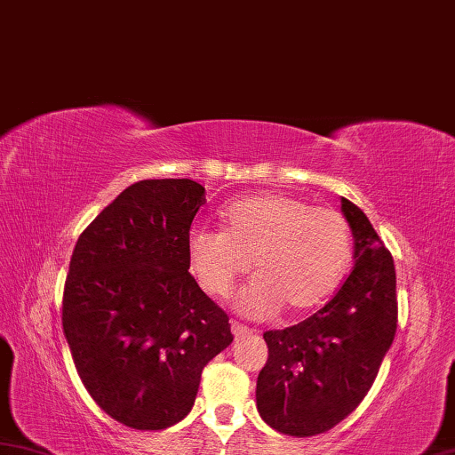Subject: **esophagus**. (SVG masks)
Listing matches in <instances>:
<instances>
[{
  "mask_svg": "<svg viewBox=\"0 0 455 455\" xmlns=\"http://www.w3.org/2000/svg\"><path fill=\"white\" fill-rule=\"evenodd\" d=\"M231 332H234L235 340H239V339L247 337V334H251V329L245 327V324H242V323H237V321H231Z\"/></svg>",
  "mask_w": 455,
  "mask_h": 455,
  "instance_id": "1",
  "label": "esophagus"
}]
</instances>
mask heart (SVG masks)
<instances>
[{
  "label": "heart",
  "mask_w": 455,
  "mask_h": 455,
  "mask_svg": "<svg viewBox=\"0 0 455 455\" xmlns=\"http://www.w3.org/2000/svg\"><path fill=\"white\" fill-rule=\"evenodd\" d=\"M350 251L353 235L339 212L285 194L234 202L226 210V231L196 228L188 237L192 271L210 295L228 297L251 265L257 275L239 293L237 307L255 319L283 305L305 313L327 301Z\"/></svg>",
  "instance_id": "obj_1"
}]
</instances>
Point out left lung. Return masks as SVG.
Segmentation results:
<instances>
[{
  "label": "left lung",
  "mask_w": 455,
  "mask_h": 455,
  "mask_svg": "<svg viewBox=\"0 0 455 455\" xmlns=\"http://www.w3.org/2000/svg\"><path fill=\"white\" fill-rule=\"evenodd\" d=\"M355 267L331 301L283 331H265L257 410L273 430L308 438L345 419L371 390L396 334V271L364 212L340 198Z\"/></svg>",
  "instance_id": "1"
}]
</instances>
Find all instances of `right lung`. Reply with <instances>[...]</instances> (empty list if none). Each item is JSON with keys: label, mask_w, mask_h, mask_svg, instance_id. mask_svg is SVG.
Listing matches in <instances>:
<instances>
[{"label": "right lung", "mask_w": 455, "mask_h": 455, "mask_svg": "<svg viewBox=\"0 0 455 455\" xmlns=\"http://www.w3.org/2000/svg\"><path fill=\"white\" fill-rule=\"evenodd\" d=\"M205 188L140 180L76 239L63 331L84 388L134 430L188 416L204 366L231 345L229 316L190 275V237Z\"/></svg>", "instance_id": "1"}]
</instances>
